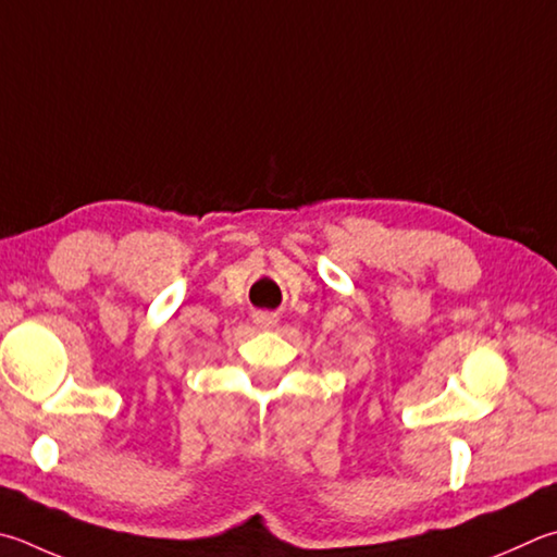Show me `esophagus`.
<instances>
[{
	"label": "esophagus",
	"instance_id": "obj_1",
	"mask_svg": "<svg viewBox=\"0 0 557 557\" xmlns=\"http://www.w3.org/2000/svg\"><path fill=\"white\" fill-rule=\"evenodd\" d=\"M252 321L258 323L260 329H272L277 323V313H272V311H256L252 313Z\"/></svg>",
	"mask_w": 557,
	"mask_h": 557
}]
</instances>
